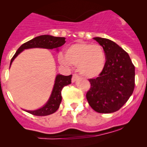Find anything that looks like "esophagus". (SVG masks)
Returning a JSON list of instances; mask_svg holds the SVG:
<instances>
[{
	"label": "esophagus",
	"mask_w": 147,
	"mask_h": 147,
	"mask_svg": "<svg viewBox=\"0 0 147 147\" xmlns=\"http://www.w3.org/2000/svg\"><path fill=\"white\" fill-rule=\"evenodd\" d=\"M80 80V77H79V76L76 74H74L72 76V79H71V80H72L73 82H75L76 81H77V80Z\"/></svg>",
	"instance_id": "1"
}]
</instances>
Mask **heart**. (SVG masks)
Returning a JSON list of instances; mask_svg holds the SVG:
<instances>
[{"instance_id": "obj_1", "label": "heart", "mask_w": 147, "mask_h": 147, "mask_svg": "<svg viewBox=\"0 0 147 147\" xmlns=\"http://www.w3.org/2000/svg\"><path fill=\"white\" fill-rule=\"evenodd\" d=\"M62 65L77 66L78 71L85 78L99 76L106 65V55L103 48L98 44L79 42L67 47L65 57L60 56Z\"/></svg>"}]
</instances>
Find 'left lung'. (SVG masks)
Segmentation results:
<instances>
[{"mask_svg": "<svg viewBox=\"0 0 147 147\" xmlns=\"http://www.w3.org/2000/svg\"><path fill=\"white\" fill-rule=\"evenodd\" d=\"M106 55V65L98 77L90 79L86 98L99 113H111L127 102L135 88V66L129 54L112 40L94 37Z\"/></svg>", "mask_w": 147, "mask_h": 147, "instance_id": "1", "label": "left lung"}]
</instances>
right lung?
<instances>
[{"mask_svg":"<svg viewBox=\"0 0 147 147\" xmlns=\"http://www.w3.org/2000/svg\"><path fill=\"white\" fill-rule=\"evenodd\" d=\"M65 42V37H54L51 35H41V36L35 37L28 42L23 43L18 49L15 55L11 58L10 65L17 56L20 52H22L24 49H32V48H42V49H58L62 45H64ZM71 77H72V75L63 76V75L58 74L56 76L55 83H54L52 93L47 103L38 110H28L27 112L34 115H37V116H45V115H49L55 113L59 108V105L62 101L61 91L62 88L66 85L71 84Z\"/></svg>","mask_w":147,"mask_h":147,"instance_id":"add662e5","label":"right lung"}]
</instances>
